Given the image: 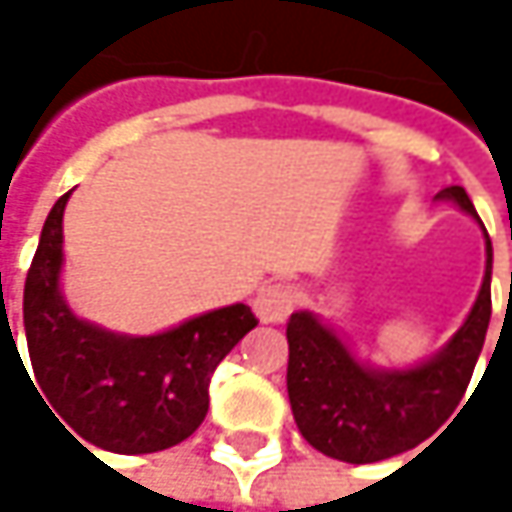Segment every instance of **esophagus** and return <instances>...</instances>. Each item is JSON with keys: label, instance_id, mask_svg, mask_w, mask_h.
<instances>
[{"label": "esophagus", "instance_id": "1", "mask_svg": "<svg viewBox=\"0 0 512 512\" xmlns=\"http://www.w3.org/2000/svg\"><path fill=\"white\" fill-rule=\"evenodd\" d=\"M299 302V293L296 287L284 284V281H275V284H266L255 299V314L260 317V323H284L293 308Z\"/></svg>", "mask_w": 512, "mask_h": 512}]
</instances>
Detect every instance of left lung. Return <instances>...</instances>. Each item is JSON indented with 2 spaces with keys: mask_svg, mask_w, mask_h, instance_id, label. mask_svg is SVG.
Returning <instances> with one entry per match:
<instances>
[{
  "mask_svg": "<svg viewBox=\"0 0 512 512\" xmlns=\"http://www.w3.org/2000/svg\"><path fill=\"white\" fill-rule=\"evenodd\" d=\"M436 198L454 201L477 219L462 186ZM480 222V219H477ZM483 225V222H480ZM486 237V272L465 323L427 361L406 370L370 367L323 326L311 311H296L287 323V394L299 433L332 460L379 462L412 451L430 439L460 406L480 358L492 317V243Z\"/></svg>",
  "mask_w": 512,
  "mask_h": 512,
  "instance_id": "8db88e82",
  "label": "left lung"
}]
</instances>
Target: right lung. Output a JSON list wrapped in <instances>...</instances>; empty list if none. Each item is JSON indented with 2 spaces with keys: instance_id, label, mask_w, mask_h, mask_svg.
<instances>
[{
  "instance_id": "1",
  "label": "right lung",
  "mask_w": 512,
  "mask_h": 512,
  "mask_svg": "<svg viewBox=\"0 0 512 512\" xmlns=\"http://www.w3.org/2000/svg\"><path fill=\"white\" fill-rule=\"evenodd\" d=\"M67 198L70 192L55 201L44 222L23 290V326L38 391L79 445L88 442L109 454L174 448L201 427L210 376L255 329V314L237 302L142 338L79 320L58 287Z\"/></svg>"
}]
</instances>
